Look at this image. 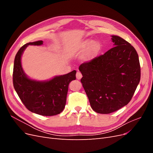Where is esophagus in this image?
Returning a JSON list of instances; mask_svg holds the SVG:
<instances>
[{
    "label": "esophagus",
    "instance_id": "34e87169",
    "mask_svg": "<svg viewBox=\"0 0 153 153\" xmlns=\"http://www.w3.org/2000/svg\"><path fill=\"white\" fill-rule=\"evenodd\" d=\"M76 77L78 80H80L82 77V73L80 72V71H77L76 74Z\"/></svg>",
    "mask_w": 153,
    "mask_h": 153
}]
</instances>
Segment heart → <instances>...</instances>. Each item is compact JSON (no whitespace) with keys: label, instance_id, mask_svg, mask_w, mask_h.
<instances>
[{"label":"heart","instance_id":"heart-1","mask_svg":"<svg viewBox=\"0 0 153 153\" xmlns=\"http://www.w3.org/2000/svg\"><path fill=\"white\" fill-rule=\"evenodd\" d=\"M99 49V45L92 40L87 39L84 41L79 47L74 50V54L82 55L88 52L84 55V59L86 61H89L94 57L95 54Z\"/></svg>","mask_w":153,"mask_h":153}]
</instances>
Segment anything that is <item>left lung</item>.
Wrapping results in <instances>:
<instances>
[{
    "label": "left lung",
    "mask_w": 153,
    "mask_h": 153,
    "mask_svg": "<svg viewBox=\"0 0 153 153\" xmlns=\"http://www.w3.org/2000/svg\"><path fill=\"white\" fill-rule=\"evenodd\" d=\"M114 47L103 55L82 64L81 82L91 108L110 114L126 105L140 80L138 55L130 43L112 36Z\"/></svg>",
    "instance_id": "1"
}]
</instances>
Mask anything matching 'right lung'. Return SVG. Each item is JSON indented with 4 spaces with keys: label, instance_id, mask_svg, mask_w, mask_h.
<instances>
[{
    "label": "right lung",
    "instance_id": "1",
    "mask_svg": "<svg viewBox=\"0 0 153 153\" xmlns=\"http://www.w3.org/2000/svg\"><path fill=\"white\" fill-rule=\"evenodd\" d=\"M43 44L41 40L28 43L18 50L14 61L13 86L22 103L30 112L52 116L62 112L65 107L68 86L76 79V71L74 70L45 81H38L27 76L22 66V55L29 45Z\"/></svg>",
    "mask_w": 153,
    "mask_h": 153
}]
</instances>
